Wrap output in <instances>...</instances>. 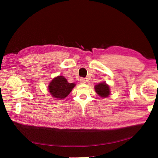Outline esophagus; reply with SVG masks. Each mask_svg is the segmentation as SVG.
I'll return each instance as SVG.
<instances>
[{
    "mask_svg": "<svg viewBox=\"0 0 158 158\" xmlns=\"http://www.w3.org/2000/svg\"><path fill=\"white\" fill-rule=\"evenodd\" d=\"M80 82H81V84H85V79H84V78H81V79H80Z\"/></svg>",
    "mask_w": 158,
    "mask_h": 158,
    "instance_id": "1",
    "label": "esophagus"
}]
</instances>
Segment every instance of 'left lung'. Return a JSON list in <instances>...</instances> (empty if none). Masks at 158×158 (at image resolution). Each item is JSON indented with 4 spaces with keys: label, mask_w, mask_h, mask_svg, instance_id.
<instances>
[{
    "label": "left lung",
    "mask_w": 158,
    "mask_h": 158,
    "mask_svg": "<svg viewBox=\"0 0 158 158\" xmlns=\"http://www.w3.org/2000/svg\"><path fill=\"white\" fill-rule=\"evenodd\" d=\"M94 89L96 93L102 98H107L110 94L109 85L105 82H102L95 85Z\"/></svg>",
    "instance_id": "left-lung-1"
}]
</instances>
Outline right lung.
<instances>
[{"label": "right lung", "instance_id": "1", "mask_svg": "<svg viewBox=\"0 0 158 158\" xmlns=\"http://www.w3.org/2000/svg\"><path fill=\"white\" fill-rule=\"evenodd\" d=\"M75 83H69L66 78L62 76L54 77L48 85L50 94L55 99L62 100L65 99L76 86Z\"/></svg>", "mask_w": 158, "mask_h": 158}]
</instances>
